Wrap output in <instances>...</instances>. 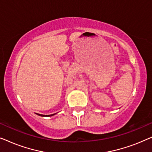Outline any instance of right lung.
<instances>
[{"mask_svg": "<svg viewBox=\"0 0 152 152\" xmlns=\"http://www.w3.org/2000/svg\"><path fill=\"white\" fill-rule=\"evenodd\" d=\"M36 114L38 115V116H54V115H55L56 114H51V115H42V114Z\"/></svg>", "mask_w": 152, "mask_h": 152, "instance_id": "1", "label": "right lung"}]
</instances>
